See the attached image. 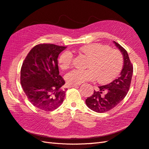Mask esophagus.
Segmentation results:
<instances>
[{"instance_id":"34e87169","label":"esophagus","mask_w":149,"mask_h":149,"mask_svg":"<svg viewBox=\"0 0 149 149\" xmlns=\"http://www.w3.org/2000/svg\"><path fill=\"white\" fill-rule=\"evenodd\" d=\"M79 84H74V85H70L69 87H77L78 86H79Z\"/></svg>"}]
</instances>
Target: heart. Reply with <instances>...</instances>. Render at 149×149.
<instances>
[{
    "label": "heart",
    "instance_id": "heart-1",
    "mask_svg": "<svg viewBox=\"0 0 149 149\" xmlns=\"http://www.w3.org/2000/svg\"><path fill=\"white\" fill-rule=\"evenodd\" d=\"M79 53L88 58L84 66L86 69H74L68 72L65 80L71 85L96 79L100 83L110 82L117 77L123 66V56L119 51L100 43L84 46L79 49ZM72 60L73 54L65 51L59 57V66L63 70L67 69Z\"/></svg>",
    "mask_w": 149,
    "mask_h": 149
}]
</instances>
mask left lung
<instances>
[{"mask_svg": "<svg viewBox=\"0 0 149 149\" xmlns=\"http://www.w3.org/2000/svg\"><path fill=\"white\" fill-rule=\"evenodd\" d=\"M113 43L123 56V68L119 77L107 85L99 86V90L94 91L92 96L86 100L87 107L97 113L106 112L114 108L125 98L130 86L133 66L128 53L116 41Z\"/></svg>", "mask_w": 149, "mask_h": 149, "instance_id": "1", "label": "left lung"}]
</instances>
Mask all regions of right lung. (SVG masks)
Segmentation results:
<instances>
[{
    "mask_svg": "<svg viewBox=\"0 0 149 149\" xmlns=\"http://www.w3.org/2000/svg\"><path fill=\"white\" fill-rule=\"evenodd\" d=\"M67 47L40 44L33 47L21 70V84L28 100L36 108L52 111L62 104L65 91L59 75L58 57Z\"/></svg>",
    "mask_w": 149,
    "mask_h": 149,
    "instance_id": "1",
    "label": "right lung"
}]
</instances>
